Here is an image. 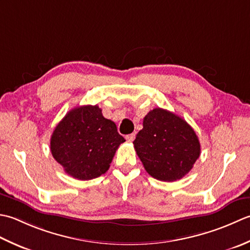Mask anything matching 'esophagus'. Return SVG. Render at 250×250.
<instances>
[{"label": "esophagus", "instance_id": "1", "mask_svg": "<svg viewBox=\"0 0 250 250\" xmlns=\"http://www.w3.org/2000/svg\"><path fill=\"white\" fill-rule=\"evenodd\" d=\"M135 137H136V135L135 134H130V135H127L125 138H126V140L127 141H129V142H132L135 140Z\"/></svg>", "mask_w": 250, "mask_h": 250}]
</instances>
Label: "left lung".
Instances as JSON below:
<instances>
[{
    "instance_id": "1",
    "label": "left lung",
    "mask_w": 250,
    "mask_h": 250,
    "mask_svg": "<svg viewBox=\"0 0 250 250\" xmlns=\"http://www.w3.org/2000/svg\"><path fill=\"white\" fill-rule=\"evenodd\" d=\"M134 146L147 174L167 182L185 177L201 154L194 129L180 116L161 108L145 116Z\"/></svg>"
}]
</instances>
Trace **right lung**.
Returning a JSON list of instances; mask_svg holds the SVG:
<instances>
[{"label": "right lung", "instance_id": "right-lung-1", "mask_svg": "<svg viewBox=\"0 0 250 250\" xmlns=\"http://www.w3.org/2000/svg\"><path fill=\"white\" fill-rule=\"evenodd\" d=\"M124 141L114 122L104 118L98 105H81L69 111L56 126L50 152L68 175L90 180L109 169Z\"/></svg>", "mask_w": 250, "mask_h": 250}]
</instances>
